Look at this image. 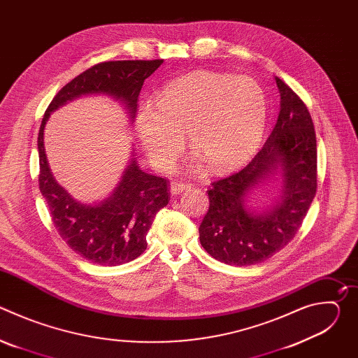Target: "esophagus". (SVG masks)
Listing matches in <instances>:
<instances>
[{"mask_svg": "<svg viewBox=\"0 0 358 358\" xmlns=\"http://www.w3.org/2000/svg\"><path fill=\"white\" fill-rule=\"evenodd\" d=\"M187 188H191V184H188V182H173L171 187H170V191H171V194H180Z\"/></svg>", "mask_w": 358, "mask_h": 358, "instance_id": "1", "label": "esophagus"}]
</instances>
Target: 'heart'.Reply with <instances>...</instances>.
I'll return each instance as SVG.
<instances>
[{"label": "heart", "mask_w": 358, "mask_h": 358, "mask_svg": "<svg viewBox=\"0 0 358 358\" xmlns=\"http://www.w3.org/2000/svg\"><path fill=\"white\" fill-rule=\"evenodd\" d=\"M266 123V99L249 76L194 72L173 80L143 106L136 130L150 163L160 171L173 169L189 147L214 170L245 162L258 147Z\"/></svg>", "instance_id": "b5f03b06"}]
</instances>
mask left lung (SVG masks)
Listing matches in <instances>:
<instances>
[{"mask_svg":"<svg viewBox=\"0 0 358 358\" xmlns=\"http://www.w3.org/2000/svg\"><path fill=\"white\" fill-rule=\"evenodd\" d=\"M280 112L264 147L239 171L207 191L210 208L199 225V242L220 262L249 266L273 257L297 234L317 191V144L312 116L303 100L278 76ZM282 167L284 198L266 213L245 206L253 185Z\"/></svg>","mask_w":358,"mask_h":358,"instance_id":"obj_1","label":"left lung"}]
</instances>
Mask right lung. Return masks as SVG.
<instances>
[{
    "mask_svg": "<svg viewBox=\"0 0 358 358\" xmlns=\"http://www.w3.org/2000/svg\"><path fill=\"white\" fill-rule=\"evenodd\" d=\"M162 64L163 59L96 64L66 83L43 115L38 134L39 189L61 238L92 264L116 266L140 257L147 248L145 236L152 221L170 201V181L141 171L131 160L106 201L96 206L80 203L50 174L43 148L46 120L50 112L87 93H105L122 100L134 119L143 83Z\"/></svg>",
    "mask_w": 358,
    "mask_h": 358,
    "instance_id": "right-lung-1",
    "label": "right lung"
}]
</instances>
